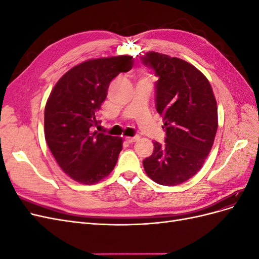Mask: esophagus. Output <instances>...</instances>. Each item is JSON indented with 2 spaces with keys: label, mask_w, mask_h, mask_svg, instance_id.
<instances>
[{
  "label": "esophagus",
  "mask_w": 259,
  "mask_h": 259,
  "mask_svg": "<svg viewBox=\"0 0 259 259\" xmlns=\"http://www.w3.org/2000/svg\"><path fill=\"white\" fill-rule=\"evenodd\" d=\"M138 138H139L138 136H135V137H125V140H126V142L130 143V144H133V143L137 142Z\"/></svg>",
  "instance_id": "esophagus-1"
}]
</instances>
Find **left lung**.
<instances>
[{
    "label": "left lung",
    "mask_w": 259,
    "mask_h": 259,
    "mask_svg": "<svg viewBox=\"0 0 259 259\" xmlns=\"http://www.w3.org/2000/svg\"><path fill=\"white\" fill-rule=\"evenodd\" d=\"M142 60L159 76L156 110L166 131L163 145L153 143L144 168L156 184L180 185L198 173L213 147L218 127L216 98L206 76L189 62L155 52Z\"/></svg>",
    "instance_id": "obj_1"
}]
</instances>
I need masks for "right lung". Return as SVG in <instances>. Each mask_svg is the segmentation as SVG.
<instances>
[{
    "label": "right lung",
    "instance_id": "obj_1",
    "mask_svg": "<svg viewBox=\"0 0 259 259\" xmlns=\"http://www.w3.org/2000/svg\"><path fill=\"white\" fill-rule=\"evenodd\" d=\"M127 55L90 59L72 67L53 88L44 113L45 139L60 168L94 185L113 170L123 140L94 132L110 82L133 67Z\"/></svg>",
    "mask_w": 259,
    "mask_h": 259
}]
</instances>
